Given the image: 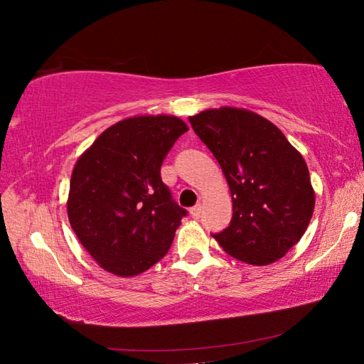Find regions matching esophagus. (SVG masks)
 <instances>
[{"label":"esophagus","mask_w":364,"mask_h":364,"mask_svg":"<svg viewBox=\"0 0 364 364\" xmlns=\"http://www.w3.org/2000/svg\"><path fill=\"white\" fill-rule=\"evenodd\" d=\"M200 212H202V207L200 205H196V207H193L189 210V215H191V218H194V220H197L200 217Z\"/></svg>","instance_id":"1"}]
</instances>
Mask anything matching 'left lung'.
I'll list each match as a JSON object with an SVG mask.
<instances>
[{"label": "left lung", "mask_w": 364, "mask_h": 364, "mask_svg": "<svg viewBox=\"0 0 364 364\" xmlns=\"http://www.w3.org/2000/svg\"><path fill=\"white\" fill-rule=\"evenodd\" d=\"M189 122L231 191V223L213 237L244 263L279 260L300 241L315 210L305 159L274 123L247 109H207Z\"/></svg>", "instance_id": "8db88e82"}]
</instances>
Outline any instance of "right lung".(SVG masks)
I'll return each instance as SVG.
<instances>
[{"label": "right lung", "instance_id": "1", "mask_svg": "<svg viewBox=\"0 0 364 364\" xmlns=\"http://www.w3.org/2000/svg\"><path fill=\"white\" fill-rule=\"evenodd\" d=\"M188 125L175 115L114 123L78 157L67 217L102 269L132 278L167 254L186 210L171 200L160 167Z\"/></svg>", "mask_w": 364, "mask_h": 364}]
</instances>
